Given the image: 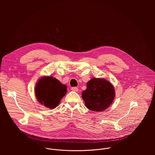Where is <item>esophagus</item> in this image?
Returning <instances> with one entry per match:
<instances>
[{"instance_id": "1", "label": "esophagus", "mask_w": 155, "mask_h": 155, "mask_svg": "<svg viewBox=\"0 0 155 155\" xmlns=\"http://www.w3.org/2000/svg\"><path fill=\"white\" fill-rule=\"evenodd\" d=\"M71 90H72V91L77 92V91H78V87H72L71 88Z\"/></svg>"}]
</instances>
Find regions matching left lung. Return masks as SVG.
Segmentation results:
<instances>
[{
	"label": "left lung",
	"mask_w": 155,
	"mask_h": 155,
	"mask_svg": "<svg viewBox=\"0 0 155 155\" xmlns=\"http://www.w3.org/2000/svg\"><path fill=\"white\" fill-rule=\"evenodd\" d=\"M81 97L85 106L93 112H102L111 105L115 99L113 84L102 78H93L86 83Z\"/></svg>",
	"instance_id": "8db88e82"
}]
</instances>
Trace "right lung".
Listing matches in <instances>:
<instances>
[{
	"label": "right lung",
	"instance_id": "1",
	"mask_svg": "<svg viewBox=\"0 0 155 155\" xmlns=\"http://www.w3.org/2000/svg\"><path fill=\"white\" fill-rule=\"evenodd\" d=\"M67 93V86L52 76H43L37 81L35 94L38 102L50 109L56 108Z\"/></svg>",
	"mask_w": 155,
	"mask_h": 155
}]
</instances>
